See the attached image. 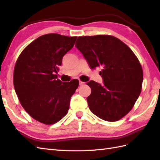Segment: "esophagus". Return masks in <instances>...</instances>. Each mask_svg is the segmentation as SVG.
<instances>
[{"label": "esophagus", "instance_id": "1", "mask_svg": "<svg viewBox=\"0 0 160 160\" xmlns=\"http://www.w3.org/2000/svg\"><path fill=\"white\" fill-rule=\"evenodd\" d=\"M79 84H80V86H82V85H83V84H84V82H82V81H80V80Z\"/></svg>", "mask_w": 160, "mask_h": 160}]
</instances>
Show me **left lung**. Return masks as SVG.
Segmentation results:
<instances>
[{
	"instance_id": "left-lung-1",
	"label": "left lung",
	"mask_w": 160,
	"mask_h": 160,
	"mask_svg": "<svg viewBox=\"0 0 160 160\" xmlns=\"http://www.w3.org/2000/svg\"><path fill=\"white\" fill-rule=\"evenodd\" d=\"M76 47L90 68L102 69V84L93 80L87 84L91 89L87 99L90 111L105 121L120 120L132 109L141 93L143 71L138 58L112 36L78 37Z\"/></svg>"
}]
</instances>
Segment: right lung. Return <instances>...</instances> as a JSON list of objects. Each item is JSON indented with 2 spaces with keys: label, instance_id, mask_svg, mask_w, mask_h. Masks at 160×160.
<instances>
[{
  "label": "right lung",
  "instance_id": "right-lung-1",
  "mask_svg": "<svg viewBox=\"0 0 160 160\" xmlns=\"http://www.w3.org/2000/svg\"><path fill=\"white\" fill-rule=\"evenodd\" d=\"M76 38L58 33L41 36L22 51L16 61L13 72L16 93L27 113L41 123L55 124L69 111L79 81L62 82L56 73Z\"/></svg>",
  "mask_w": 160,
  "mask_h": 160
}]
</instances>
